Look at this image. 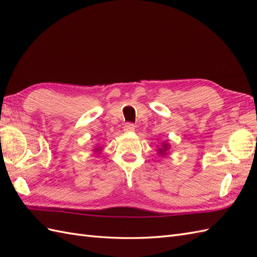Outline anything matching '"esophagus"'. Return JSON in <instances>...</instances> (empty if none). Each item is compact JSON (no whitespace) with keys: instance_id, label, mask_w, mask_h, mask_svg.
Segmentation results:
<instances>
[{"instance_id":"obj_1","label":"esophagus","mask_w":257,"mask_h":257,"mask_svg":"<svg viewBox=\"0 0 257 257\" xmlns=\"http://www.w3.org/2000/svg\"><path fill=\"white\" fill-rule=\"evenodd\" d=\"M123 130H124V131H134V130H135V124H134V123H131V122L124 123Z\"/></svg>"}]
</instances>
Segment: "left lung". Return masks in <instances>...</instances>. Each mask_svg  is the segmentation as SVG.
I'll return each mask as SVG.
<instances>
[{"label": "left lung", "mask_w": 257, "mask_h": 257, "mask_svg": "<svg viewBox=\"0 0 257 257\" xmlns=\"http://www.w3.org/2000/svg\"><path fill=\"white\" fill-rule=\"evenodd\" d=\"M162 147L164 148L163 149L161 148V149H159V151H160V153L161 154H164L163 152H165V151H168V149H169V146L168 145H165V143H164V145L162 146Z\"/></svg>", "instance_id": "obj_1"}]
</instances>
